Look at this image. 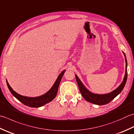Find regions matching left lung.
I'll return each mask as SVG.
<instances>
[{
	"mask_svg": "<svg viewBox=\"0 0 134 134\" xmlns=\"http://www.w3.org/2000/svg\"><path fill=\"white\" fill-rule=\"evenodd\" d=\"M123 53L124 54L125 63H126V65H125L126 69H125V74L124 75V80H123L122 83L120 84L119 87L116 89L115 90H114L113 91L111 92L110 93L100 95V94H96L91 92L88 90L87 89L85 88V86L83 85L81 80L78 78L77 75L75 74L76 80H77V82L78 83V87H79L80 92L83 98H84L86 101L90 102L91 103L98 104V105H104V104H106L107 103H109V102H110L112 100H113L119 94L121 93V92L124 87L125 83H126L127 79V62L125 53L124 52H123Z\"/></svg>",
	"mask_w": 134,
	"mask_h": 134,
	"instance_id": "left-lung-1",
	"label": "left lung"
}]
</instances>
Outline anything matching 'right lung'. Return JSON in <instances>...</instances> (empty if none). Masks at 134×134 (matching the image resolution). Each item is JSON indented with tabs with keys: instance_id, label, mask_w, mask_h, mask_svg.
Segmentation results:
<instances>
[{
	"instance_id": "right-lung-1",
	"label": "right lung",
	"mask_w": 134,
	"mask_h": 134,
	"mask_svg": "<svg viewBox=\"0 0 134 134\" xmlns=\"http://www.w3.org/2000/svg\"><path fill=\"white\" fill-rule=\"evenodd\" d=\"M65 71V70H64L60 73V75L58 76V77H57V80L55 81L53 85L52 86V87L49 91L47 92L46 93H44L43 95L37 97H34V98L22 96L20 95V94L17 93L10 86L7 81H6V82L8 88L10 90V92L20 102H21L24 105L31 107H39L44 105V104L49 103L50 102H51L54 99L57 93V91H58L60 82L61 81L63 75Z\"/></svg>"
}]
</instances>
